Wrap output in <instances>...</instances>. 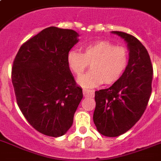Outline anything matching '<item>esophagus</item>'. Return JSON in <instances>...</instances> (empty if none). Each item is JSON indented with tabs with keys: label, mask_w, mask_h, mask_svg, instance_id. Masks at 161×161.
Wrapping results in <instances>:
<instances>
[{
	"label": "esophagus",
	"mask_w": 161,
	"mask_h": 161,
	"mask_svg": "<svg viewBox=\"0 0 161 161\" xmlns=\"http://www.w3.org/2000/svg\"><path fill=\"white\" fill-rule=\"evenodd\" d=\"M83 93L85 97H93L94 96V91L88 89V88H83Z\"/></svg>",
	"instance_id": "1"
}]
</instances>
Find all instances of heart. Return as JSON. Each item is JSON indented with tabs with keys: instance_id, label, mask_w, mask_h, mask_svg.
I'll use <instances>...</instances> for the list:
<instances>
[{
	"instance_id": "obj_1",
	"label": "heart",
	"mask_w": 161,
	"mask_h": 161,
	"mask_svg": "<svg viewBox=\"0 0 161 161\" xmlns=\"http://www.w3.org/2000/svg\"><path fill=\"white\" fill-rule=\"evenodd\" d=\"M130 55L125 47L115 46L108 41L87 44L83 53L72 50L68 54L70 70L79 77L91 64V71L82 76L78 82L85 87L113 84L119 81L129 65Z\"/></svg>"
}]
</instances>
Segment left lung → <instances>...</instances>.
Masks as SVG:
<instances>
[{"mask_svg": "<svg viewBox=\"0 0 161 161\" xmlns=\"http://www.w3.org/2000/svg\"><path fill=\"white\" fill-rule=\"evenodd\" d=\"M125 39L130 60L125 73L110 88L95 92L93 122L101 135L117 137L139 121L152 91L153 67L143 44L130 34L114 31Z\"/></svg>", "mask_w": 161, "mask_h": 161, "instance_id": "obj_1", "label": "left lung"}]
</instances>
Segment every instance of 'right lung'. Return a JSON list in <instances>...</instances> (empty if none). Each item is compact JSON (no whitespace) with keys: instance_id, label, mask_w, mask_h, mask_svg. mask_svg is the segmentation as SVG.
<instances>
[{"instance_id":"obj_1","label":"right lung","mask_w":161,"mask_h":161,"mask_svg":"<svg viewBox=\"0 0 161 161\" xmlns=\"http://www.w3.org/2000/svg\"><path fill=\"white\" fill-rule=\"evenodd\" d=\"M78 36L70 29L47 27L24 42L13 61L17 105L29 124L47 136L59 137L70 129L83 98L68 64Z\"/></svg>"}]
</instances>
